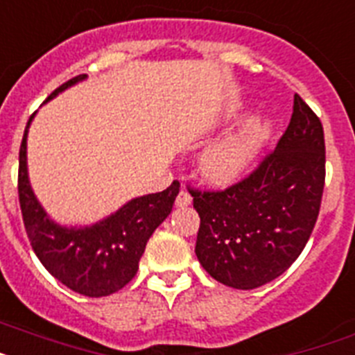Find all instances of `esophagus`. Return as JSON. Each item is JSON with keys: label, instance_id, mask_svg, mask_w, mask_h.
<instances>
[{"label": "esophagus", "instance_id": "esophagus-1", "mask_svg": "<svg viewBox=\"0 0 355 355\" xmlns=\"http://www.w3.org/2000/svg\"><path fill=\"white\" fill-rule=\"evenodd\" d=\"M191 202H193V196L189 195V193H187L186 189H182V191L178 193L175 204H177V207H187V205L191 204Z\"/></svg>", "mask_w": 355, "mask_h": 355}]
</instances>
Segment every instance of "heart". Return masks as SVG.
I'll use <instances>...</instances> for the list:
<instances>
[{
    "instance_id": "1",
    "label": "heart",
    "mask_w": 355,
    "mask_h": 355,
    "mask_svg": "<svg viewBox=\"0 0 355 355\" xmlns=\"http://www.w3.org/2000/svg\"><path fill=\"white\" fill-rule=\"evenodd\" d=\"M269 133V122L251 119L231 130L204 151L200 171L209 182L229 184L242 177L260 151Z\"/></svg>"
}]
</instances>
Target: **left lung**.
<instances>
[{
	"mask_svg": "<svg viewBox=\"0 0 355 355\" xmlns=\"http://www.w3.org/2000/svg\"><path fill=\"white\" fill-rule=\"evenodd\" d=\"M323 187V126L296 94L287 130L249 177L223 191L189 189L200 216L196 258L227 287L269 284L305 249Z\"/></svg>",
	"mask_w": 355,
	"mask_h": 355,
	"instance_id": "left-lung-1",
	"label": "left lung"
}]
</instances>
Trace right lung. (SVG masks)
<instances>
[{"mask_svg":"<svg viewBox=\"0 0 355 355\" xmlns=\"http://www.w3.org/2000/svg\"><path fill=\"white\" fill-rule=\"evenodd\" d=\"M86 79L77 76L53 90L46 101ZM34 119L26 122L19 148L17 193L26 234L44 269L73 293L103 297L130 284L139 269L146 243L171 213L180 184L173 180L168 189L137 196L119 211L86 227H67L50 218L35 198L26 168V135Z\"/></svg>","mask_w":355,"mask_h":355,"instance_id":"add662e5","label":"right lung"}]
</instances>
